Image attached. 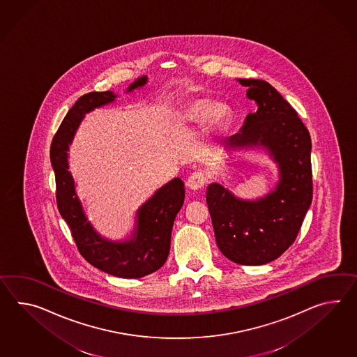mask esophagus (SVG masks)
Masks as SVG:
<instances>
[{
	"label": "esophagus",
	"mask_w": 357,
	"mask_h": 357,
	"mask_svg": "<svg viewBox=\"0 0 357 357\" xmlns=\"http://www.w3.org/2000/svg\"><path fill=\"white\" fill-rule=\"evenodd\" d=\"M207 183V175L204 172H195L190 174L188 181H187V185L190 187V190H197L204 188V185Z\"/></svg>",
	"instance_id": "esophagus-1"
}]
</instances>
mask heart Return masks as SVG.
<instances>
[{
	"mask_svg": "<svg viewBox=\"0 0 357 357\" xmlns=\"http://www.w3.org/2000/svg\"><path fill=\"white\" fill-rule=\"evenodd\" d=\"M183 119H206L207 124L213 129H222L229 119V109L225 103H213L207 98H197L185 106Z\"/></svg>",
	"mask_w": 357,
	"mask_h": 357,
	"instance_id": "b5f03b06",
	"label": "heart"
}]
</instances>
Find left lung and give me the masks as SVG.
I'll return each mask as SVG.
<instances>
[{
  "label": "left lung",
  "instance_id": "1",
  "mask_svg": "<svg viewBox=\"0 0 357 357\" xmlns=\"http://www.w3.org/2000/svg\"><path fill=\"white\" fill-rule=\"evenodd\" d=\"M257 111L246 116L231 150L264 147L279 167L275 190L255 201L236 197L219 183L207 187L206 202L216 245L230 261L264 265L278 259L301 229L312 201L311 138L297 112L261 79H238Z\"/></svg>",
  "mask_w": 357,
  "mask_h": 357
}]
</instances>
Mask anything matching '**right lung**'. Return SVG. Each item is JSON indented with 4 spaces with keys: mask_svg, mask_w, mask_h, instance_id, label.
<instances>
[{
    "mask_svg": "<svg viewBox=\"0 0 357 357\" xmlns=\"http://www.w3.org/2000/svg\"><path fill=\"white\" fill-rule=\"evenodd\" d=\"M147 77L132 83L127 92L143 87ZM110 91L91 92L78 98L68 111L51 143L50 159L55 172L56 202L80 255L91 265L119 278H142L160 269L167 261L172 229L184 202V183L175 178L156 190L137 211V224L129 241L114 242L101 237L88 222L75 193L72 173L68 170V151L84 114L115 101Z\"/></svg>",
    "mask_w": 357,
    "mask_h": 357,
    "instance_id": "obj_1",
    "label": "right lung"
}]
</instances>
